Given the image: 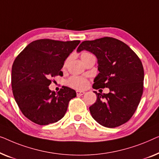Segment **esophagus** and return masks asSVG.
Returning <instances> with one entry per match:
<instances>
[{
	"instance_id": "34e87169",
	"label": "esophagus",
	"mask_w": 159,
	"mask_h": 159,
	"mask_svg": "<svg viewBox=\"0 0 159 159\" xmlns=\"http://www.w3.org/2000/svg\"><path fill=\"white\" fill-rule=\"evenodd\" d=\"M85 93V91H76V94L77 96H82Z\"/></svg>"
}]
</instances>
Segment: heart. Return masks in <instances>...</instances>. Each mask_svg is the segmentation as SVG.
Returning a JSON list of instances; mask_svg holds the SVG:
<instances>
[{
    "mask_svg": "<svg viewBox=\"0 0 159 159\" xmlns=\"http://www.w3.org/2000/svg\"><path fill=\"white\" fill-rule=\"evenodd\" d=\"M91 55H93L91 53L88 52H83L80 55V57H81V60H84L85 58L88 57ZM68 58L66 60L64 63V66H66L67 63H68ZM68 84L69 86L73 87L74 89H82L86 88L88 85V81L86 79H84V77H80V76H76V75H73V76L70 77V79L68 80Z\"/></svg>",
    "mask_w": 159,
    "mask_h": 159,
    "instance_id": "obj_1",
    "label": "heart"
}]
</instances>
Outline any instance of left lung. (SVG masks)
<instances>
[{"label":"left lung","mask_w":159,"mask_h":159,"mask_svg":"<svg viewBox=\"0 0 159 159\" xmlns=\"http://www.w3.org/2000/svg\"><path fill=\"white\" fill-rule=\"evenodd\" d=\"M84 50L98 59L99 73L93 88L109 89L108 93L94 91L97 99L89 107L91 116L102 126H120L134 115L143 92L141 60L128 45L113 37L82 42L77 51Z\"/></svg>","instance_id":"8db88e82"}]
</instances>
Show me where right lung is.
I'll use <instances>...</instances> for the list:
<instances>
[{
	"label": "right lung",
	"instance_id": "right-lung-1",
	"mask_svg": "<svg viewBox=\"0 0 159 159\" xmlns=\"http://www.w3.org/2000/svg\"><path fill=\"white\" fill-rule=\"evenodd\" d=\"M79 40H35L16 57L12 66L11 86L14 99L26 118L39 125L62 119L68 103L76 97L73 89L62 86L56 93L49 89L52 79L62 76L65 60Z\"/></svg>",
	"mask_w": 159,
	"mask_h": 159
}]
</instances>
